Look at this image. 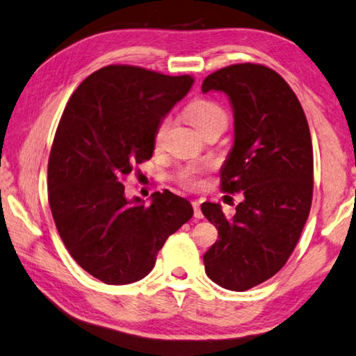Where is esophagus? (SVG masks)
Listing matches in <instances>:
<instances>
[{
    "label": "esophagus",
    "mask_w": 356,
    "mask_h": 356,
    "mask_svg": "<svg viewBox=\"0 0 356 356\" xmlns=\"http://www.w3.org/2000/svg\"><path fill=\"white\" fill-rule=\"evenodd\" d=\"M191 206H193V216H195V218H202L200 201H193V202H191Z\"/></svg>",
    "instance_id": "esophagus-1"
}]
</instances>
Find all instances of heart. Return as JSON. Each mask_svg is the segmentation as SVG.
<instances>
[{
	"mask_svg": "<svg viewBox=\"0 0 356 356\" xmlns=\"http://www.w3.org/2000/svg\"><path fill=\"white\" fill-rule=\"evenodd\" d=\"M185 115H187V120L193 125L198 131L204 129L209 125H213V123H225L227 125V112L222 106H220L217 101L212 99H196L191 103L187 111H185ZM166 129V120L158 127L155 133V143L158 144L161 140L163 133ZM201 172L200 168H188L182 172V184L185 187L193 188L198 185V174Z\"/></svg>",
	"mask_w": 356,
	"mask_h": 356,
	"instance_id": "obj_1",
	"label": "heart"
}]
</instances>
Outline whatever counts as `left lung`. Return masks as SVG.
I'll return each instance as SVG.
<instances>
[{
	"label": "left lung",
	"mask_w": 356,
	"mask_h": 356,
	"mask_svg": "<svg viewBox=\"0 0 356 356\" xmlns=\"http://www.w3.org/2000/svg\"><path fill=\"white\" fill-rule=\"evenodd\" d=\"M201 88L229 98L234 144L220 177L223 191L244 193L231 218L216 202L201 206L218 229L204 268L217 285L245 291L284 268L307 222L314 191L307 118L289 83L263 65L222 67Z\"/></svg>",
	"instance_id": "1"
}]
</instances>
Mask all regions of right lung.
<instances>
[{
	"mask_svg": "<svg viewBox=\"0 0 356 356\" xmlns=\"http://www.w3.org/2000/svg\"><path fill=\"white\" fill-rule=\"evenodd\" d=\"M191 76L111 65L93 72L67 101L49 156V204L70 255L109 285L144 279L156 253L193 216L165 190L149 207L128 200L122 180L150 160L155 133L190 92Z\"/></svg>",
	"mask_w": 356,
	"mask_h": 356,
	"instance_id": "1",
	"label": "right lung"
}]
</instances>
